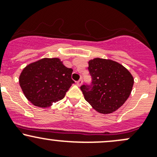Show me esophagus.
<instances>
[{
  "label": "esophagus",
  "instance_id": "esophagus-1",
  "mask_svg": "<svg viewBox=\"0 0 157 157\" xmlns=\"http://www.w3.org/2000/svg\"><path fill=\"white\" fill-rule=\"evenodd\" d=\"M82 82H83V80H82V78H80V79H79V80L78 81V82H76V83H77V85H78V86H80V85L82 84Z\"/></svg>",
  "mask_w": 157,
  "mask_h": 157
}]
</instances>
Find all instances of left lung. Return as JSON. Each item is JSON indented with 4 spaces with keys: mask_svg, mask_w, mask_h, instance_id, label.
I'll return each mask as SVG.
<instances>
[{
    "mask_svg": "<svg viewBox=\"0 0 157 157\" xmlns=\"http://www.w3.org/2000/svg\"><path fill=\"white\" fill-rule=\"evenodd\" d=\"M91 85L80 87L85 99L101 114H110L122 106L131 94L133 78L117 62L96 58L88 62Z\"/></svg>",
    "mask_w": 157,
    "mask_h": 157,
    "instance_id": "1",
    "label": "left lung"
}]
</instances>
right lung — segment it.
I'll return each instance as SVG.
<instances>
[{"mask_svg": "<svg viewBox=\"0 0 157 157\" xmlns=\"http://www.w3.org/2000/svg\"><path fill=\"white\" fill-rule=\"evenodd\" d=\"M72 69L59 59H43L28 65L20 75V85L35 106L47 108L62 100L72 84Z\"/></svg>", "mask_w": 157, "mask_h": 157, "instance_id": "1", "label": "right lung"}]
</instances>
